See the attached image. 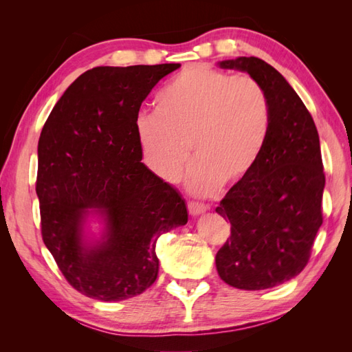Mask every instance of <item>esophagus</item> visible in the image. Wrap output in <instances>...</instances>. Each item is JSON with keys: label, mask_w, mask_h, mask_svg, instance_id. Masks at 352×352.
<instances>
[{"label": "esophagus", "mask_w": 352, "mask_h": 352, "mask_svg": "<svg viewBox=\"0 0 352 352\" xmlns=\"http://www.w3.org/2000/svg\"><path fill=\"white\" fill-rule=\"evenodd\" d=\"M208 210V207L206 204H201V202H195V201H189L188 202V211L190 216H198L201 212H206Z\"/></svg>", "instance_id": "esophagus-1"}]
</instances>
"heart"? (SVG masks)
<instances>
[{
	"mask_svg": "<svg viewBox=\"0 0 352 352\" xmlns=\"http://www.w3.org/2000/svg\"><path fill=\"white\" fill-rule=\"evenodd\" d=\"M270 131V104L250 74L192 66L158 95L157 113L135 119L145 166L176 182L189 163L190 186L199 194L239 184L257 164Z\"/></svg>",
	"mask_w": 352,
	"mask_h": 352,
	"instance_id": "heart-1",
	"label": "heart"
}]
</instances>
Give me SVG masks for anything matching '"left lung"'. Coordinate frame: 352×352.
Here are the masks:
<instances>
[{"label": "left lung", "instance_id": "8db88e82", "mask_svg": "<svg viewBox=\"0 0 352 352\" xmlns=\"http://www.w3.org/2000/svg\"><path fill=\"white\" fill-rule=\"evenodd\" d=\"M257 79L270 104V131L251 173L233 185L216 212L230 238L216 254L220 279L245 291L278 286L300 274L323 223L324 172L310 111L282 74L257 57L220 61Z\"/></svg>", "mask_w": 352, "mask_h": 352}]
</instances>
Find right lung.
Listing matches in <instances>:
<instances>
[{"label": "right lung", "mask_w": 352, "mask_h": 352, "mask_svg": "<svg viewBox=\"0 0 352 352\" xmlns=\"http://www.w3.org/2000/svg\"><path fill=\"white\" fill-rule=\"evenodd\" d=\"M179 63L94 67L52 109L38 142L41 233L78 292L100 301L142 294L158 274L157 239L188 221L177 190L150 172L135 132L142 101ZM89 209L104 216L102 243L85 248Z\"/></svg>", "instance_id": "1"}]
</instances>
